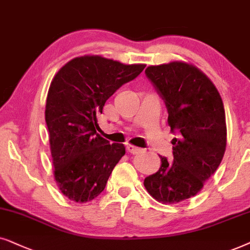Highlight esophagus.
I'll use <instances>...</instances> for the list:
<instances>
[{"instance_id": "obj_1", "label": "esophagus", "mask_w": 250, "mask_h": 250, "mask_svg": "<svg viewBox=\"0 0 250 250\" xmlns=\"http://www.w3.org/2000/svg\"><path fill=\"white\" fill-rule=\"evenodd\" d=\"M127 151H128L129 153H132V154H136V153L142 152L143 149L139 148V147H136V146H134V145H128V146H127Z\"/></svg>"}]
</instances>
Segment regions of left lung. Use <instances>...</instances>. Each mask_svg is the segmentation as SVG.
<instances>
[{
    "mask_svg": "<svg viewBox=\"0 0 250 250\" xmlns=\"http://www.w3.org/2000/svg\"><path fill=\"white\" fill-rule=\"evenodd\" d=\"M146 76L165 99L174 138V161L161 158L155 174L144 179L146 191L161 204L194 197L217 170L226 148L225 109L211 80L185 62L148 66Z\"/></svg>",
    "mask_w": 250,
    "mask_h": 250,
    "instance_id": "8db88e82",
    "label": "left lung"
}]
</instances>
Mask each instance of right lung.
<instances>
[{"label":"right lung","mask_w":250,"mask_h":250,"mask_svg":"<svg viewBox=\"0 0 250 250\" xmlns=\"http://www.w3.org/2000/svg\"><path fill=\"white\" fill-rule=\"evenodd\" d=\"M145 66L85 55L71 59L53 76L45 122L55 181L69 200L84 204L98 197L125 155V145L109 144L96 134L97 114L120 86L137 78Z\"/></svg>","instance_id":"right-lung-1"}]
</instances>
